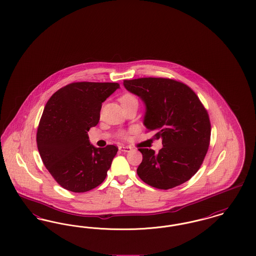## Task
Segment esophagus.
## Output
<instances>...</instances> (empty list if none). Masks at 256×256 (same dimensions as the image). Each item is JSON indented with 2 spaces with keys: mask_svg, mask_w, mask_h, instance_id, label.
Here are the masks:
<instances>
[{
  "mask_svg": "<svg viewBox=\"0 0 256 256\" xmlns=\"http://www.w3.org/2000/svg\"><path fill=\"white\" fill-rule=\"evenodd\" d=\"M119 150H122L124 152H132V148L130 146H119Z\"/></svg>",
  "mask_w": 256,
  "mask_h": 256,
  "instance_id": "esophagus-1",
  "label": "esophagus"
}]
</instances>
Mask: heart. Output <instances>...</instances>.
Returning <instances> with one entry per match:
<instances>
[{
    "label": "heart",
    "mask_w": 256,
    "mask_h": 256,
    "mask_svg": "<svg viewBox=\"0 0 256 256\" xmlns=\"http://www.w3.org/2000/svg\"><path fill=\"white\" fill-rule=\"evenodd\" d=\"M137 100V98L135 97L134 94H130V93H126V94H124L122 96L120 97L121 104H124V102H130V100ZM120 135H121V137H126V134L124 132H121Z\"/></svg>",
    "instance_id": "1"
}]
</instances>
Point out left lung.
Listing matches in <instances>:
<instances>
[{
    "label": "left lung",
    "mask_w": 256,
    "mask_h": 256,
    "mask_svg": "<svg viewBox=\"0 0 256 256\" xmlns=\"http://www.w3.org/2000/svg\"><path fill=\"white\" fill-rule=\"evenodd\" d=\"M124 86L146 104L144 124L162 139L163 148H140L143 160L138 176L167 190L189 180L200 168L210 143L211 124L195 92L180 82L165 78L124 80Z\"/></svg>",
    "instance_id": "obj_1"
}]
</instances>
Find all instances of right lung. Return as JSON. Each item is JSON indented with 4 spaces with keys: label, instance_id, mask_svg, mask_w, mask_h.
I'll list each match as a JSON object with an SVG mask.
<instances>
[{
    "label": "right lung",
    "instance_id": "right-lung-1",
    "mask_svg": "<svg viewBox=\"0 0 256 256\" xmlns=\"http://www.w3.org/2000/svg\"><path fill=\"white\" fill-rule=\"evenodd\" d=\"M119 87L117 82H72L47 102L37 128V148L64 189L84 193L106 180L118 146L95 148L87 132L98 122L102 102Z\"/></svg>",
    "mask_w": 256,
    "mask_h": 256
}]
</instances>
